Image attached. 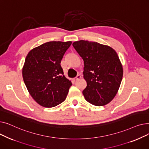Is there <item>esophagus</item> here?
I'll return each instance as SVG.
<instances>
[{"mask_svg":"<svg viewBox=\"0 0 149 149\" xmlns=\"http://www.w3.org/2000/svg\"><path fill=\"white\" fill-rule=\"evenodd\" d=\"M80 78H81V76H80V75H77V77L74 78V80H75V81H76V80H79V79H80Z\"/></svg>","mask_w":149,"mask_h":149,"instance_id":"obj_1","label":"esophagus"}]
</instances>
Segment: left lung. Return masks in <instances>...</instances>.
<instances>
[{"label":"left lung","instance_id":"8db88e82","mask_svg":"<svg viewBox=\"0 0 149 149\" xmlns=\"http://www.w3.org/2000/svg\"><path fill=\"white\" fill-rule=\"evenodd\" d=\"M84 61L83 77L87 86L83 94L92 104L104 106L113 99L123 79V70L116 52L110 46L88 40L72 44Z\"/></svg>","mask_w":149,"mask_h":149}]
</instances>
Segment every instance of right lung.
Returning <instances> with one entry per match:
<instances>
[{"label":"right lung","instance_id":"1","mask_svg":"<svg viewBox=\"0 0 149 149\" xmlns=\"http://www.w3.org/2000/svg\"><path fill=\"white\" fill-rule=\"evenodd\" d=\"M71 42H49L31 50L22 69L24 83L36 102L45 107L65 100L72 83L65 77L60 63Z\"/></svg>","mask_w":149,"mask_h":149}]
</instances>
